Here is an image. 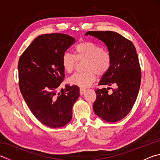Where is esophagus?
<instances>
[{
  "mask_svg": "<svg viewBox=\"0 0 160 160\" xmlns=\"http://www.w3.org/2000/svg\"><path fill=\"white\" fill-rule=\"evenodd\" d=\"M85 91H86V88H80V92L81 95H83L84 93L85 92Z\"/></svg>",
  "mask_w": 160,
  "mask_h": 160,
  "instance_id": "obj_1",
  "label": "esophagus"
}]
</instances>
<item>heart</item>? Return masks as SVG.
I'll list each match as a JSON object with an SVG mask.
<instances>
[{"label":"heart","instance_id":"heart-1","mask_svg":"<svg viewBox=\"0 0 160 160\" xmlns=\"http://www.w3.org/2000/svg\"><path fill=\"white\" fill-rule=\"evenodd\" d=\"M75 55L66 52L62 58L63 68L71 73L75 70L78 62L85 61L84 69L86 71L72 75L69 82L80 87L91 85L97 79V74L103 76L109 71L112 65V55L100 45L88 40H82L75 47Z\"/></svg>","mask_w":160,"mask_h":160}]
</instances>
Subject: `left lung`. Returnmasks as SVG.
<instances>
[{"label":"left lung","instance_id":"1","mask_svg":"<svg viewBox=\"0 0 160 160\" xmlns=\"http://www.w3.org/2000/svg\"><path fill=\"white\" fill-rule=\"evenodd\" d=\"M86 35L102 40L111 53V67L98 83L108 88L96 90L93 109L103 120L115 122L128 115L137 98L141 80L138 54L132 42L116 32L88 31ZM112 85L116 88H110Z\"/></svg>","mask_w":160,"mask_h":160}]
</instances>
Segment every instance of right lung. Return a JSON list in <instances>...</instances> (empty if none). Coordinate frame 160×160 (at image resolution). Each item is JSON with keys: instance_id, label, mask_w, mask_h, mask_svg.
I'll return each instance as SVG.
<instances>
[{"instance_id": "right-lung-1", "label": "right lung", "mask_w": 160, "mask_h": 160, "mask_svg": "<svg viewBox=\"0 0 160 160\" xmlns=\"http://www.w3.org/2000/svg\"><path fill=\"white\" fill-rule=\"evenodd\" d=\"M75 39L63 33L37 37L18 62L19 86L24 101L36 119L52 128L62 127L72 119L73 104L80 97L77 85H66L62 63L63 53Z\"/></svg>"}]
</instances>
